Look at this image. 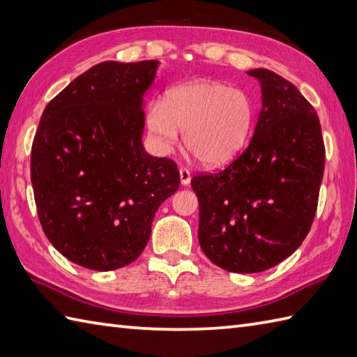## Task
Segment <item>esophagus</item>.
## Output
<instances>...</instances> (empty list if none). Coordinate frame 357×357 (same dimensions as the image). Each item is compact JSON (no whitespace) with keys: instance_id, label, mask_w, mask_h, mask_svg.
<instances>
[{"instance_id":"obj_1","label":"esophagus","mask_w":357,"mask_h":357,"mask_svg":"<svg viewBox=\"0 0 357 357\" xmlns=\"http://www.w3.org/2000/svg\"><path fill=\"white\" fill-rule=\"evenodd\" d=\"M178 172H180V181H181V185H183V186L189 185V181H191V171L181 166V168L178 169Z\"/></svg>"}]
</instances>
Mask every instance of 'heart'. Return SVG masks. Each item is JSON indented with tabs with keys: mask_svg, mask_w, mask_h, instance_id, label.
<instances>
[{
	"mask_svg": "<svg viewBox=\"0 0 357 357\" xmlns=\"http://www.w3.org/2000/svg\"><path fill=\"white\" fill-rule=\"evenodd\" d=\"M254 106L243 91L228 84L192 82L172 87L163 103H152L146 114L149 132L172 146L183 132L185 148L205 166H220L248 143Z\"/></svg>",
	"mask_w": 357,
	"mask_h": 357,
	"instance_id": "b5f03b06",
	"label": "heart"
}]
</instances>
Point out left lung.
<instances>
[{
    "instance_id": "1",
    "label": "left lung",
    "mask_w": 357,
    "mask_h": 357,
    "mask_svg": "<svg viewBox=\"0 0 357 357\" xmlns=\"http://www.w3.org/2000/svg\"><path fill=\"white\" fill-rule=\"evenodd\" d=\"M248 74L261 86V111L246 149L227 168L197 174L199 242L229 273H260L299 246L314 220L325 168L321 121L288 79L268 69Z\"/></svg>"
}]
</instances>
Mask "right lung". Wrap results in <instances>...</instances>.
Listing matches in <instances>:
<instances>
[{"mask_svg":"<svg viewBox=\"0 0 357 357\" xmlns=\"http://www.w3.org/2000/svg\"><path fill=\"white\" fill-rule=\"evenodd\" d=\"M158 61H105L49 101L32 143L36 213L49 242L93 271L134 261L177 191L171 158L143 148V96Z\"/></svg>","mask_w":357,"mask_h":357,"instance_id":"1","label":"right lung"}]
</instances>
